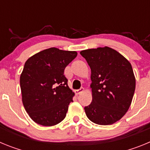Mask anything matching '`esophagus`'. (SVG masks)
Wrapping results in <instances>:
<instances>
[{
    "mask_svg": "<svg viewBox=\"0 0 150 150\" xmlns=\"http://www.w3.org/2000/svg\"><path fill=\"white\" fill-rule=\"evenodd\" d=\"M83 91H84V88H80L79 89L76 90V95H79V94H81Z\"/></svg>",
    "mask_w": 150,
    "mask_h": 150,
    "instance_id": "esophagus-1",
    "label": "esophagus"
}]
</instances>
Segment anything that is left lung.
<instances>
[{"instance_id": "left-lung-1", "label": "left lung", "mask_w": 150, "mask_h": 150, "mask_svg": "<svg viewBox=\"0 0 150 150\" xmlns=\"http://www.w3.org/2000/svg\"><path fill=\"white\" fill-rule=\"evenodd\" d=\"M91 68L92 101L84 107L87 117L98 125L115 123L128 111L135 90L130 62L105 46L80 52Z\"/></svg>"}]
</instances>
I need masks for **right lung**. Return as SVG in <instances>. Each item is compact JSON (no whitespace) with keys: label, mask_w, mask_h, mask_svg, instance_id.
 I'll list each match as a JSON object with an SVG mask.
<instances>
[{"label":"right lung","mask_w":150,"mask_h":150,"mask_svg":"<svg viewBox=\"0 0 150 150\" xmlns=\"http://www.w3.org/2000/svg\"><path fill=\"white\" fill-rule=\"evenodd\" d=\"M77 55L75 51L52 48L29 58L20 76L22 103L33 121L52 126L65 118L74 93L67 86L64 69Z\"/></svg>","instance_id":"right-lung-1"}]
</instances>
